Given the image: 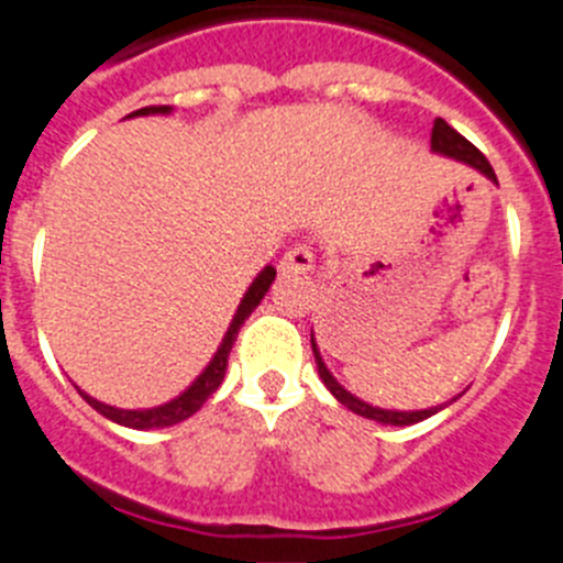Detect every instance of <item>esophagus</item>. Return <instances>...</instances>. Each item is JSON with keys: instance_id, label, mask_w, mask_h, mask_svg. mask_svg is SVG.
Listing matches in <instances>:
<instances>
[{"instance_id": "esophagus-1", "label": "esophagus", "mask_w": 563, "mask_h": 563, "mask_svg": "<svg viewBox=\"0 0 563 563\" xmlns=\"http://www.w3.org/2000/svg\"><path fill=\"white\" fill-rule=\"evenodd\" d=\"M313 266H317V252H313V246L308 244V241H302V244H294L280 261L283 275H294V277L308 275V272H313Z\"/></svg>"}]
</instances>
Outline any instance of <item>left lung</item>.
<instances>
[{"label":"left lung","mask_w":563,"mask_h":563,"mask_svg":"<svg viewBox=\"0 0 563 563\" xmlns=\"http://www.w3.org/2000/svg\"><path fill=\"white\" fill-rule=\"evenodd\" d=\"M430 146H433V152H441V155H450V157H455V161L470 163V166H475L481 175H486L488 180L497 183V175H495V169H492V163L486 161V155H483L475 144H470V141H466L459 130L450 128L444 119H435L433 133H430ZM311 346H313V355H317L319 377L324 380V386L330 388V394H333L341 406H346L353 413H358V417L375 419V422H383V424H413V422H422V419L433 417L435 411H441V408H428V411H383V408H372L369 402L358 400V397H353V394L346 391V388H341L339 383H335V377L330 375L328 366L322 364V355H319L317 341L313 339H311Z\"/></svg>","instance_id":"8db88e82"}]
</instances>
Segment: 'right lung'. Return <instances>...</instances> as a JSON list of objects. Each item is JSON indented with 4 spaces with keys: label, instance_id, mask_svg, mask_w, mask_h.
I'll use <instances>...</instances> for the list:
<instances>
[{
    "label": "right lung",
    "instance_id": "add662e5",
    "mask_svg": "<svg viewBox=\"0 0 563 563\" xmlns=\"http://www.w3.org/2000/svg\"><path fill=\"white\" fill-rule=\"evenodd\" d=\"M169 104H157V108H141L135 110V113L130 115H146V113H169ZM275 266H266L261 275L255 277V283L250 286V291L244 294V299H241L239 311H235L233 322H230L228 333H224L222 339V346L217 350V355H213V361H210L208 366H205L202 375L197 377V380L191 383V386L186 388V391L177 397V400L166 402V406H157V408H144V411H124V408H113V406H104V402L93 400V397H88L86 391H80L82 397H86V402L91 408H97L102 417H108L110 422H119L124 424V428H133V430H150V428H169V424H177L183 422V419H188L191 413H197L199 408L208 402V397L213 391H217L219 386H222L224 380V369H228V355L230 350H233L235 344V335H239L241 324L246 322V317H250L252 311L257 308V302L264 299V294L269 291L272 280H275Z\"/></svg>",
    "mask_w": 563,
    "mask_h": 563
}]
</instances>
